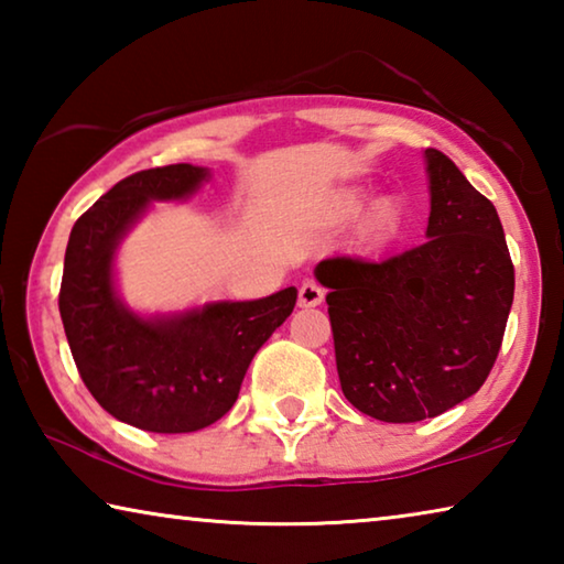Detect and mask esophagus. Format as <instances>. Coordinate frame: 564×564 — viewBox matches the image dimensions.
Masks as SVG:
<instances>
[{
    "instance_id": "34e87169",
    "label": "esophagus",
    "mask_w": 564,
    "mask_h": 564,
    "mask_svg": "<svg viewBox=\"0 0 564 564\" xmlns=\"http://www.w3.org/2000/svg\"><path fill=\"white\" fill-rule=\"evenodd\" d=\"M323 295H326V291L316 281H305L299 289V305L301 308H316L323 303Z\"/></svg>"
}]
</instances>
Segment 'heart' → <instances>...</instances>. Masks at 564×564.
<instances>
[{
    "instance_id": "heart-1",
    "label": "heart",
    "mask_w": 564,
    "mask_h": 564,
    "mask_svg": "<svg viewBox=\"0 0 564 564\" xmlns=\"http://www.w3.org/2000/svg\"><path fill=\"white\" fill-rule=\"evenodd\" d=\"M366 198L358 191H350V194H343L338 202V214L343 218H352L360 214ZM398 224V206L393 202H378L368 214V231L370 234H388L390 228Z\"/></svg>"
}]
</instances>
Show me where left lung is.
Wrapping results in <instances>:
<instances>
[{"mask_svg":"<svg viewBox=\"0 0 564 564\" xmlns=\"http://www.w3.org/2000/svg\"><path fill=\"white\" fill-rule=\"evenodd\" d=\"M427 241L383 261L333 256L326 285L343 395L383 423H417L475 395L498 358L514 269L495 206L425 149Z\"/></svg>","mask_w":564,"mask_h":564,"instance_id":"8db88e82","label":"left lung"}]
</instances>
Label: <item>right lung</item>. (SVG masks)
Listing matches in <instances>:
<instances>
[{"label":"right lung","instance_id":"1","mask_svg":"<svg viewBox=\"0 0 564 564\" xmlns=\"http://www.w3.org/2000/svg\"><path fill=\"white\" fill-rule=\"evenodd\" d=\"M212 171L171 164L131 174L74 224L64 256L59 313L84 386L121 423L149 433H194L234 408L243 376L299 291L259 301H212L139 316L119 299L113 259L151 202H181Z\"/></svg>","mask_w":564,"mask_h":564}]
</instances>
